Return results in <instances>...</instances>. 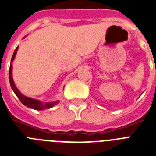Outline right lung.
Masks as SVG:
<instances>
[{"instance_id":"obj_1","label":"right lung","mask_w":156,"mask_h":156,"mask_svg":"<svg viewBox=\"0 0 156 156\" xmlns=\"http://www.w3.org/2000/svg\"><path fill=\"white\" fill-rule=\"evenodd\" d=\"M17 50H18V46H17L16 49L15 50L14 53H13V55L12 57L11 60V64H10V68H9V82H10V85H11L12 89L13 90V91H14V93L16 94V95L18 97L19 99L20 100V102H22L24 106H27L29 108L34 109V110H44V109L51 108V107H53L54 106H55L57 103H58V101L54 102H43V103H42V102L36 100V99L24 96V95L21 94V93L19 91L18 89L16 88L14 82H13L12 76V61L14 60L15 56H16V54L17 52Z\"/></svg>"}]
</instances>
